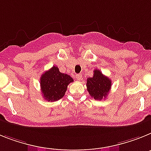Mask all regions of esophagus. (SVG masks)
Here are the masks:
<instances>
[{
    "label": "esophagus",
    "mask_w": 151,
    "mask_h": 151,
    "mask_svg": "<svg viewBox=\"0 0 151 151\" xmlns=\"http://www.w3.org/2000/svg\"><path fill=\"white\" fill-rule=\"evenodd\" d=\"M76 78H77V80H78V81H81V80H82V75H81V74H76Z\"/></svg>",
    "instance_id": "obj_1"
}]
</instances>
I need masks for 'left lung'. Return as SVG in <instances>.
I'll list each match as a JSON object with an SVG mask.
<instances>
[{
	"label": "left lung",
	"mask_w": 151,
	"mask_h": 151,
	"mask_svg": "<svg viewBox=\"0 0 151 151\" xmlns=\"http://www.w3.org/2000/svg\"><path fill=\"white\" fill-rule=\"evenodd\" d=\"M93 73V77H88L86 80L87 90L93 99L102 100L106 98L109 94L112 81L106 76L103 75L99 70H94Z\"/></svg>",
	"instance_id": "left-lung-1"
}]
</instances>
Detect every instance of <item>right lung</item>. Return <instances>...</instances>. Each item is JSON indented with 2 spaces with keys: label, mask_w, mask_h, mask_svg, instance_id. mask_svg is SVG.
<instances>
[{
  "label": "right lung",
  "mask_w": 151,
  "mask_h": 151,
  "mask_svg": "<svg viewBox=\"0 0 151 151\" xmlns=\"http://www.w3.org/2000/svg\"><path fill=\"white\" fill-rule=\"evenodd\" d=\"M74 80L67 74L59 71L58 68L53 66L45 71L40 78V86L43 98L48 102L57 101L65 96L69 83Z\"/></svg>",
  "instance_id": "right-lung-1"
}]
</instances>
